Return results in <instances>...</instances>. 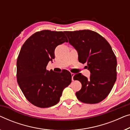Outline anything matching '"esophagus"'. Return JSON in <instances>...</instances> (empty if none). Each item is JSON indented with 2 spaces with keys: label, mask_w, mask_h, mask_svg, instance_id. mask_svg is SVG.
I'll use <instances>...</instances> for the list:
<instances>
[{
  "label": "esophagus",
  "mask_w": 130,
  "mask_h": 130,
  "mask_svg": "<svg viewBox=\"0 0 130 130\" xmlns=\"http://www.w3.org/2000/svg\"><path fill=\"white\" fill-rule=\"evenodd\" d=\"M71 76H72V81H74V79H73V77H74V73H71Z\"/></svg>",
  "instance_id": "1"
}]
</instances>
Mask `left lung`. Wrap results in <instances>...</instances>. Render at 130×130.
I'll return each mask as SVG.
<instances>
[{"instance_id":"8db88e82","label":"left lung","mask_w":130,"mask_h":130,"mask_svg":"<svg viewBox=\"0 0 130 130\" xmlns=\"http://www.w3.org/2000/svg\"><path fill=\"white\" fill-rule=\"evenodd\" d=\"M69 42L77 50L79 62L86 63L90 71L88 78L81 73L74 75L82 87L76 93L78 100L96 104L106 99L117 79V59L111 47L104 37L90 30L65 31Z\"/></svg>"}]
</instances>
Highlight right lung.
<instances>
[{"instance_id":"right-lung-1","label":"right lung","mask_w":130,"mask_h":130,"mask_svg":"<svg viewBox=\"0 0 130 130\" xmlns=\"http://www.w3.org/2000/svg\"><path fill=\"white\" fill-rule=\"evenodd\" d=\"M63 31L44 30L31 35L22 46L17 60V80L24 96L40 108L57 104L63 90L71 82V73L48 71L58 45L67 42Z\"/></svg>"}]
</instances>
